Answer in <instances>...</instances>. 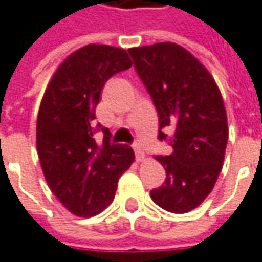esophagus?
<instances>
[{
    "label": "esophagus",
    "mask_w": 262,
    "mask_h": 262,
    "mask_svg": "<svg viewBox=\"0 0 262 262\" xmlns=\"http://www.w3.org/2000/svg\"><path fill=\"white\" fill-rule=\"evenodd\" d=\"M133 150H135V157H136V160H138V162H142L145 155H144L142 148L139 147V144H133Z\"/></svg>",
    "instance_id": "esophagus-1"
}]
</instances>
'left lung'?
Here are the masks:
<instances>
[{"mask_svg": "<svg viewBox=\"0 0 262 262\" xmlns=\"http://www.w3.org/2000/svg\"><path fill=\"white\" fill-rule=\"evenodd\" d=\"M138 76L159 115V139H168L172 153L157 156L165 166V183L150 192L166 211L196 208L222 171L228 142V120L222 94L208 70L176 43L132 48Z\"/></svg>", "mask_w": 262, "mask_h": 262, "instance_id": "8db88e82", "label": "left lung"}]
</instances>
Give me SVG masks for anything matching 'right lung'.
<instances>
[{"label": "right lung", "instance_id": "obj_1", "mask_svg": "<svg viewBox=\"0 0 262 262\" xmlns=\"http://www.w3.org/2000/svg\"><path fill=\"white\" fill-rule=\"evenodd\" d=\"M132 67L127 52L86 45L61 62L41 99L37 117V153L58 201L73 214L91 217L112 202L117 183L135 155L111 144L109 130L96 123V106L111 76ZM103 131V143L94 138Z\"/></svg>", "mask_w": 262, "mask_h": 262}]
</instances>
